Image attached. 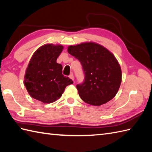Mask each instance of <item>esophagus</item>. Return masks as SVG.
Wrapping results in <instances>:
<instances>
[{"instance_id": "obj_1", "label": "esophagus", "mask_w": 152, "mask_h": 152, "mask_svg": "<svg viewBox=\"0 0 152 152\" xmlns=\"http://www.w3.org/2000/svg\"><path fill=\"white\" fill-rule=\"evenodd\" d=\"M69 78H70L71 80H74V75H73V74H70Z\"/></svg>"}]
</instances>
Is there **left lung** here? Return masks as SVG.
<instances>
[{"label":"left lung","mask_w":152,"mask_h":152,"mask_svg":"<svg viewBox=\"0 0 152 152\" xmlns=\"http://www.w3.org/2000/svg\"><path fill=\"white\" fill-rule=\"evenodd\" d=\"M68 52L82 65L84 82L76 85V88L83 101L100 106L114 97L121 82V70L110 51L90 42L70 46Z\"/></svg>","instance_id":"8db88e82"}]
</instances>
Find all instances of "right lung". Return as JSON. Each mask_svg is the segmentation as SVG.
Masks as SVG:
<instances>
[{
    "label": "right lung",
    "instance_id": "add662e5",
    "mask_svg": "<svg viewBox=\"0 0 152 152\" xmlns=\"http://www.w3.org/2000/svg\"><path fill=\"white\" fill-rule=\"evenodd\" d=\"M62 45L45 44L32 56L24 77V84L32 97L44 103L59 99L66 87L73 81L62 74L63 66L57 59Z\"/></svg>",
    "mask_w": 152,
    "mask_h": 152
}]
</instances>
